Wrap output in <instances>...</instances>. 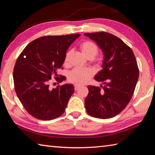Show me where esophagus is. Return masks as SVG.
<instances>
[{"label": "esophagus", "mask_w": 155, "mask_h": 155, "mask_svg": "<svg viewBox=\"0 0 155 155\" xmlns=\"http://www.w3.org/2000/svg\"><path fill=\"white\" fill-rule=\"evenodd\" d=\"M80 87H81L80 85H77V84H75V85H74V90H75V91H77V90H78V88H79Z\"/></svg>", "instance_id": "1"}]
</instances>
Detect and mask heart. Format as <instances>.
Listing matches in <instances>:
<instances>
[{
	"instance_id": "heart-1",
	"label": "heart",
	"mask_w": 155,
	"mask_h": 155,
	"mask_svg": "<svg viewBox=\"0 0 155 155\" xmlns=\"http://www.w3.org/2000/svg\"><path fill=\"white\" fill-rule=\"evenodd\" d=\"M79 48L82 53L88 59L94 58L98 52V48L97 45L91 41L82 42L79 45ZM71 53V51H68L66 53L64 59V64L65 65L69 64ZM93 75V72L89 68H76L68 72L67 78L70 83L77 85H81L88 83Z\"/></svg>"
}]
</instances>
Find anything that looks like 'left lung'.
Instances as JSON below:
<instances>
[{
  "label": "left lung",
  "mask_w": 155,
  "mask_h": 155,
  "mask_svg": "<svg viewBox=\"0 0 155 155\" xmlns=\"http://www.w3.org/2000/svg\"><path fill=\"white\" fill-rule=\"evenodd\" d=\"M104 52L103 69L94 80L104 86H88L84 106L87 113L98 118H110L123 111L129 103L139 76L135 56L127 45L108 32L84 33Z\"/></svg>",
  "instance_id": "8db88e82"
}]
</instances>
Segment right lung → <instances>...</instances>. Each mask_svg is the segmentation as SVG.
Wrapping results in <instances>:
<instances>
[{"mask_svg":"<svg viewBox=\"0 0 155 155\" xmlns=\"http://www.w3.org/2000/svg\"><path fill=\"white\" fill-rule=\"evenodd\" d=\"M80 34L45 36L30 42L17 58L13 70L15 90L25 110L37 119L50 120L61 116L74 91L72 84L49 87L57 78L70 45Z\"/></svg>","mask_w":155,"mask_h":155,"instance_id":"obj_1","label":"right lung"}]
</instances>
